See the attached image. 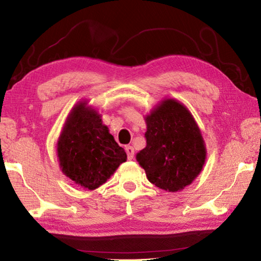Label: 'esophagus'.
I'll return each mask as SVG.
<instances>
[{
    "mask_svg": "<svg viewBox=\"0 0 261 261\" xmlns=\"http://www.w3.org/2000/svg\"><path fill=\"white\" fill-rule=\"evenodd\" d=\"M125 151H126V154H127V159H129V160H132V159H134V156H135V149H134V147L132 146H125Z\"/></svg>",
    "mask_w": 261,
    "mask_h": 261,
    "instance_id": "34e87169",
    "label": "esophagus"
}]
</instances>
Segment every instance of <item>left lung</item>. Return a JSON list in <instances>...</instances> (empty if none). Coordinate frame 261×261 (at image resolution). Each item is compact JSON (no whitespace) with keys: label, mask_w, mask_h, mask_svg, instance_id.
Here are the masks:
<instances>
[{"label":"left lung","mask_w":261,"mask_h":261,"mask_svg":"<svg viewBox=\"0 0 261 261\" xmlns=\"http://www.w3.org/2000/svg\"><path fill=\"white\" fill-rule=\"evenodd\" d=\"M146 147L137 154L149 182L176 192L200 174L205 141L191 113L177 100L166 99L145 117Z\"/></svg>","instance_id":"8db88e82"}]
</instances>
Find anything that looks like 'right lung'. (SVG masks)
Masks as SVG:
<instances>
[{"label":"right lung","instance_id":"obj_1","mask_svg":"<svg viewBox=\"0 0 261 261\" xmlns=\"http://www.w3.org/2000/svg\"><path fill=\"white\" fill-rule=\"evenodd\" d=\"M57 158L67 177L84 189L95 190L126 161V153L102 124L99 113L82 101L64 123L57 141Z\"/></svg>","mask_w":261,"mask_h":261}]
</instances>
